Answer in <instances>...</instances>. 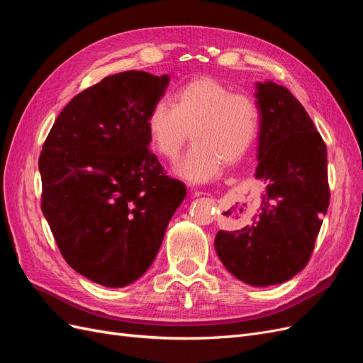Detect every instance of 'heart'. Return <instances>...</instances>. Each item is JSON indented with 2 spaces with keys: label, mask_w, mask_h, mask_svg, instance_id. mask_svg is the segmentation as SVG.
<instances>
[{
  "label": "heart",
  "mask_w": 363,
  "mask_h": 363,
  "mask_svg": "<svg viewBox=\"0 0 363 363\" xmlns=\"http://www.w3.org/2000/svg\"><path fill=\"white\" fill-rule=\"evenodd\" d=\"M260 124L257 103L250 95L232 94L223 83L203 77L174 92L171 106L159 101L147 116V133L159 155L174 160L186 140L195 145L177 172L191 182H207L223 163H235L256 140Z\"/></svg>",
  "instance_id": "b5f03b06"
}]
</instances>
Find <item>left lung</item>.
Returning a JSON list of instances; mask_svg holds the SVG:
<instances>
[{"instance_id":"left-lung-1","label":"left lung","mask_w":363,"mask_h":363,"mask_svg":"<svg viewBox=\"0 0 363 363\" xmlns=\"http://www.w3.org/2000/svg\"><path fill=\"white\" fill-rule=\"evenodd\" d=\"M260 112L256 179L267 186L252 223L219 230L223 265L251 286L292 279L311 259L330 203L327 147L306 108L284 86L256 84Z\"/></svg>"}]
</instances>
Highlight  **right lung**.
<instances>
[{
	"label": "right lung",
	"instance_id": "obj_1",
	"mask_svg": "<svg viewBox=\"0 0 363 363\" xmlns=\"http://www.w3.org/2000/svg\"><path fill=\"white\" fill-rule=\"evenodd\" d=\"M168 75L125 71L75 95L39 157L42 212L68 265L107 288L155 262L186 186L148 150L147 116Z\"/></svg>",
	"mask_w": 363,
	"mask_h": 363
}]
</instances>
